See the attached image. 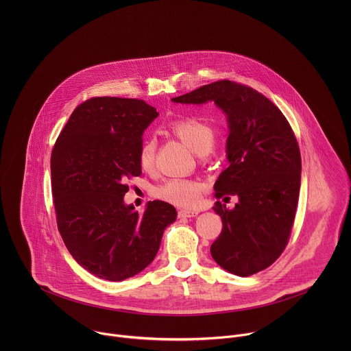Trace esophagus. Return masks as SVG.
<instances>
[{
	"instance_id": "esophagus-1",
	"label": "esophagus",
	"mask_w": 351,
	"mask_h": 351,
	"mask_svg": "<svg viewBox=\"0 0 351 351\" xmlns=\"http://www.w3.org/2000/svg\"><path fill=\"white\" fill-rule=\"evenodd\" d=\"M199 215V210H191V209H181L178 210V217L185 219V217H195Z\"/></svg>"
}]
</instances>
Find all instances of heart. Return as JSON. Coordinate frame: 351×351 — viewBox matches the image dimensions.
<instances>
[{
    "instance_id": "b5f03b06",
    "label": "heart",
    "mask_w": 351,
    "mask_h": 351,
    "mask_svg": "<svg viewBox=\"0 0 351 351\" xmlns=\"http://www.w3.org/2000/svg\"><path fill=\"white\" fill-rule=\"evenodd\" d=\"M170 127L188 147L200 155L209 152L215 145L213 130L196 117L177 119L170 124ZM155 152L156 142L152 138L146 139L139 150V165L145 171H151L154 169ZM202 189V184L196 180L173 177L156 188V196L174 205L189 208L199 202Z\"/></svg>"
}]
</instances>
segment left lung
Listing matches in <instances>:
<instances>
[{
  "mask_svg": "<svg viewBox=\"0 0 351 351\" xmlns=\"http://www.w3.org/2000/svg\"><path fill=\"white\" fill-rule=\"evenodd\" d=\"M181 104H215L227 114L228 166L215 182L213 210L223 230L210 254L224 270L247 277L269 267L285 250L299 201V143L282 112L250 86L221 80L180 97Z\"/></svg>",
  "mask_w": 351,
  "mask_h": 351,
  "instance_id": "obj_1",
  "label": "left lung"
}]
</instances>
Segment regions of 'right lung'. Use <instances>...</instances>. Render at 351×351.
<instances>
[{"label": "right lung", "mask_w": 351, "mask_h": 351, "mask_svg": "<svg viewBox=\"0 0 351 351\" xmlns=\"http://www.w3.org/2000/svg\"><path fill=\"white\" fill-rule=\"evenodd\" d=\"M156 116L143 100L93 97L74 109L52 149L58 230L73 258L102 280L147 267L177 217L165 201H150L143 213L124 204L125 181L142 174V135Z\"/></svg>", "instance_id": "obj_1"}]
</instances>
